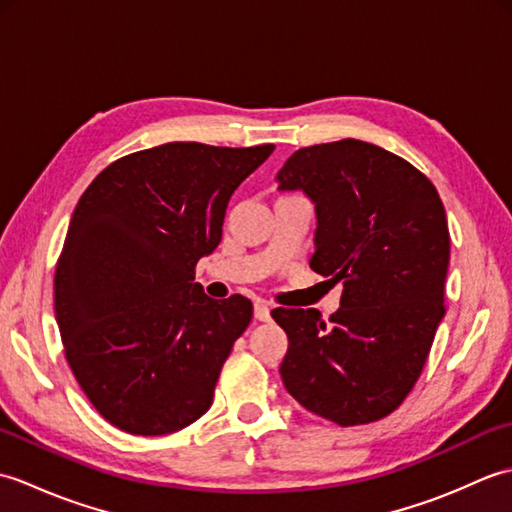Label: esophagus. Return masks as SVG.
<instances>
[{"instance_id": "34e87169", "label": "esophagus", "mask_w": 512, "mask_h": 512, "mask_svg": "<svg viewBox=\"0 0 512 512\" xmlns=\"http://www.w3.org/2000/svg\"><path fill=\"white\" fill-rule=\"evenodd\" d=\"M253 314H255L257 321H268L270 319V306L264 301H257L255 308H253Z\"/></svg>"}]
</instances>
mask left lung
I'll return each instance as SVG.
<instances>
[{"label": "left lung", "mask_w": 512, "mask_h": 512, "mask_svg": "<svg viewBox=\"0 0 512 512\" xmlns=\"http://www.w3.org/2000/svg\"><path fill=\"white\" fill-rule=\"evenodd\" d=\"M277 182L312 200L310 268L343 284L330 321L314 308L270 312L288 334L281 380L341 427L385 418L416 385L444 317L451 237L440 195L407 160L354 138L295 151Z\"/></svg>", "instance_id": "1"}]
</instances>
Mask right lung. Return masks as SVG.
<instances>
[{"mask_svg": "<svg viewBox=\"0 0 512 512\" xmlns=\"http://www.w3.org/2000/svg\"><path fill=\"white\" fill-rule=\"evenodd\" d=\"M273 149L136 151L103 169L76 204L54 312L76 383L121 431L167 436L209 411L253 303L206 297L195 264L220 244L233 191Z\"/></svg>", "mask_w": 512, "mask_h": 512, "instance_id": "add662e5", "label": "right lung"}]
</instances>
